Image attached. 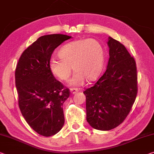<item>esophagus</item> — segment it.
Here are the masks:
<instances>
[{
    "label": "esophagus",
    "instance_id": "34e87169",
    "mask_svg": "<svg viewBox=\"0 0 154 154\" xmlns=\"http://www.w3.org/2000/svg\"><path fill=\"white\" fill-rule=\"evenodd\" d=\"M79 91V89H78V88H74V87H72V88H71V89H70L71 93H72V94H76Z\"/></svg>",
    "mask_w": 154,
    "mask_h": 154
}]
</instances>
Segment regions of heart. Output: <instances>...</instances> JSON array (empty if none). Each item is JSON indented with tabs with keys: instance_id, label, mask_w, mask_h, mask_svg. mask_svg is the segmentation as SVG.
<instances>
[{
	"instance_id": "heart-1",
	"label": "heart",
	"mask_w": 154,
	"mask_h": 154,
	"mask_svg": "<svg viewBox=\"0 0 154 154\" xmlns=\"http://www.w3.org/2000/svg\"><path fill=\"white\" fill-rule=\"evenodd\" d=\"M60 59L52 58L49 69L59 79L67 81L72 72V85H80L84 80H95L103 69L105 55L101 44L93 38L74 41L62 47L58 52Z\"/></svg>"
}]
</instances>
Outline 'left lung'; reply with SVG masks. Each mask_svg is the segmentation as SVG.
Here are the masks:
<instances>
[{
    "mask_svg": "<svg viewBox=\"0 0 154 154\" xmlns=\"http://www.w3.org/2000/svg\"><path fill=\"white\" fill-rule=\"evenodd\" d=\"M107 69L93 86L85 89L87 120L93 128L108 131L122 123L138 93L136 63L121 42L109 37Z\"/></svg>",
    "mask_w": 154,
    "mask_h": 154,
    "instance_id": "1",
    "label": "left lung"
}]
</instances>
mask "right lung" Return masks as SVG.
Returning <instances> with one entry per match:
<instances>
[{
  "label": "right lung",
  "instance_id": "obj_1",
  "mask_svg": "<svg viewBox=\"0 0 154 154\" xmlns=\"http://www.w3.org/2000/svg\"><path fill=\"white\" fill-rule=\"evenodd\" d=\"M72 36H42L21 54L15 70L18 106L27 124L41 136L57 134L65 123L63 105L69 89L56 80L49 69L56 48Z\"/></svg>",
  "mask_w": 154,
  "mask_h": 154
}]
</instances>
